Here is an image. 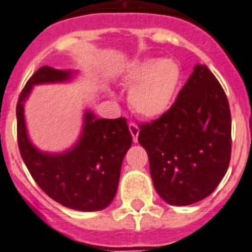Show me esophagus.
<instances>
[{
	"label": "esophagus",
	"instance_id": "34e87169",
	"mask_svg": "<svg viewBox=\"0 0 252 252\" xmlns=\"http://www.w3.org/2000/svg\"><path fill=\"white\" fill-rule=\"evenodd\" d=\"M128 126H129V132H130V134H132V137H133V141L136 142L137 141L138 133H140V128H138L136 123H129V124H128Z\"/></svg>",
	"mask_w": 252,
	"mask_h": 252
}]
</instances>
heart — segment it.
Masks as SVG:
<instances>
[{"label": "heart", "mask_w": 252, "mask_h": 252, "mask_svg": "<svg viewBox=\"0 0 252 252\" xmlns=\"http://www.w3.org/2000/svg\"><path fill=\"white\" fill-rule=\"evenodd\" d=\"M180 82V68L174 60H146L128 73V84L133 85L129 103L137 114L153 118L163 114L171 104Z\"/></svg>", "instance_id": "b5f03b06"}]
</instances>
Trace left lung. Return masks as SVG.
I'll return each mask as SVG.
<instances>
[{"mask_svg":"<svg viewBox=\"0 0 252 252\" xmlns=\"http://www.w3.org/2000/svg\"><path fill=\"white\" fill-rule=\"evenodd\" d=\"M138 128L156 191L168 204L189 205L205 199L226 174L230 107L222 86L205 65H196L166 112Z\"/></svg>","mask_w":252,"mask_h":252,"instance_id":"obj_1","label":"left lung"}]
</instances>
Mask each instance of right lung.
<instances>
[{
	"label": "right lung",
	"mask_w": 252,
	"mask_h": 252,
	"mask_svg": "<svg viewBox=\"0 0 252 252\" xmlns=\"http://www.w3.org/2000/svg\"><path fill=\"white\" fill-rule=\"evenodd\" d=\"M70 73L41 66L27 81L17 103V137L21 156L36 184L57 203L77 211H100L114 200L124 156L132 145L126 118L85 115L84 134L70 152L40 153L26 133L23 103L32 85L68 80Z\"/></svg>",
	"instance_id": "1"
}]
</instances>
